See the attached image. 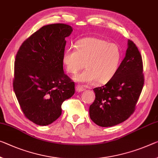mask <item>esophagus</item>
Masks as SVG:
<instances>
[{
    "label": "esophagus",
    "mask_w": 158,
    "mask_h": 158,
    "mask_svg": "<svg viewBox=\"0 0 158 158\" xmlns=\"http://www.w3.org/2000/svg\"><path fill=\"white\" fill-rule=\"evenodd\" d=\"M75 90H76L77 92L79 93V92L83 91L84 89L83 88V87H81V86H80V85H77L76 87H75Z\"/></svg>",
    "instance_id": "obj_1"
}]
</instances>
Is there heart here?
<instances>
[{"mask_svg":"<svg viewBox=\"0 0 158 158\" xmlns=\"http://www.w3.org/2000/svg\"><path fill=\"white\" fill-rule=\"evenodd\" d=\"M121 60L118 45L107 43L95 37H88L76 44V49L69 48L64 51L62 61L67 72L76 74L84 67L86 69L74 77L81 83L106 84L113 78Z\"/></svg>","mask_w":158,"mask_h":158,"instance_id":"obj_1","label":"heart"}]
</instances>
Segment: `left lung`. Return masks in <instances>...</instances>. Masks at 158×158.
Instances as JSON below:
<instances>
[{
  "label": "left lung",
  "instance_id": "1",
  "mask_svg": "<svg viewBox=\"0 0 158 158\" xmlns=\"http://www.w3.org/2000/svg\"><path fill=\"white\" fill-rule=\"evenodd\" d=\"M143 84L141 56L136 44L128 40L126 56L113 78L94 89L96 98L89 107L92 121L102 127L124 122L134 113Z\"/></svg>",
  "mask_w": 158,
  "mask_h": 158
}]
</instances>
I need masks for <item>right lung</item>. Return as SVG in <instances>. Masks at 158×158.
Listing matches in <instances>:
<instances>
[{"mask_svg": "<svg viewBox=\"0 0 158 158\" xmlns=\"http://www.w3.org/2000/svg\"><path fill=\"white\" fill-rule=\"evenodd\" d=\"M65 24L42 27L22 43L15 60L13 89L27 119L46 126L60 116L61 106L74 94V82L64 73Z\"/></svg>", "mask_w": 158, "mask_h": 158, "instance_id": "right-lung-1", "label": "right lung"}]
</instances>
